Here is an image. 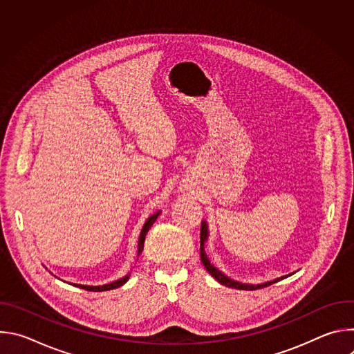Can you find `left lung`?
Segmentation results:
<instances>
[{"label": "left lung", "instance_id": "left-lung-1", "mask_svg": "<svg viewBox=\"0 0 354 354\" xmlns=\"http://www.w3.org/2000/svg\"><path fill=\"white\" fill-rule=\"evenodd\" d=\"M209 239V225H207V221H201V228H200V259H201V263L205 265L206 270L220 283V284H224L227 287H231V288H238V290H258V288H263V287H268L273 283H277L294 273H290V274H286V276H281V277H277L274 280H270V281H265V283H261V284H249V283H241L238 280H234L231 277H228L227 274H224L221 270H218L213 263H210L209 258H207V254H206V242Z\"/></svg>", "mask_w": 354, "mask_h": 354}]
</instances>
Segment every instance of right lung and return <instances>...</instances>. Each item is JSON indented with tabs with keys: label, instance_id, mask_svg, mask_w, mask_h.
Returning a JSON list of instances; mask_svg holds the SVG:
<instances>
[{
	"label": "right lung",
	"instance_id": "obj_1",
	"mask_svg": "<svg viewBox=\"0 0 354 354\" xmlns=\"http://www.w3.org/2000/svg\"><path fill=\"white\" fill-rule=\"evenodd\" d=\"M160 214H161V212H157V213H154V214H151V216L145 220V223H144V225H142V230H141V232H140L138 243H137V258L141 255V252H142L144 241H145L147 232L149 231L151 227H153V224L156 223V220L158 218ZM129 279H130V273L126 274V276H123V277H120V279H118V280H115V281H112V283L102 284V286H86V284L84 286V284H75V283H74L73 286L80 287V288H84V290H86V291H106V290H113V288H118V287L123 286Z\"/></svg>",
	"mask_w": 354,
	"mask_h": 354
}]
</instances>
